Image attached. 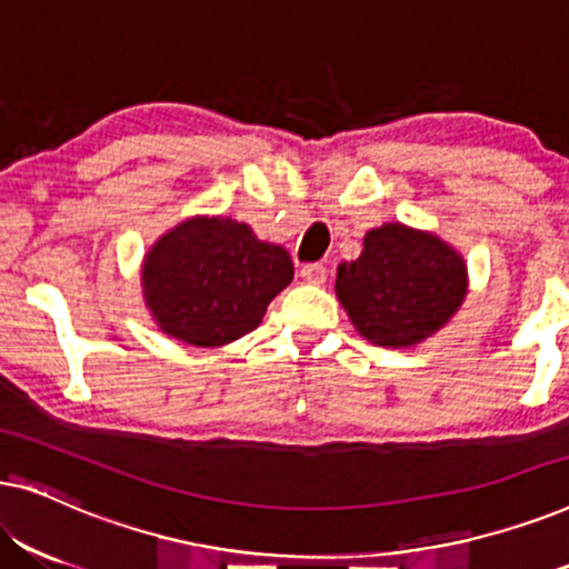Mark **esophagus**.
Masks as SVG:
<instances>
[{
  "instance_id": "1",
  "label": "esophagus",
  "mask_w": 569,
  "mask_h": 569,
  "mask_svg": "<svg viewBox=\"0 0 569 569\" xmlns=\"http://www.w3.org/2000/svg\"><path fill=\"white\" fill-rule=\"evenodd\" d=\"M300 277L306 279L308 284L321 287L326 282V267H321V263H306V267L300 269Z\"/></svg>"
}]
</instances>
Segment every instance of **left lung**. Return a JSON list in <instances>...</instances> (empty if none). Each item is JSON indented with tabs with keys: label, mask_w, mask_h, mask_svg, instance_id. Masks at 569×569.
I'll use <instances>...</instances> for the list:
<instances>
[{
	"label": "left lung",
	"mask_w": 569,
	"mask_h": 569,
	"mask_svg": "<svg viewBox=\"0 0 569 569\" xmlns=\"http://www.w3.org/2000/svg\"><path fill=\"white\" fill-rule=\"evenodd\" d=\"M469 269L435 232L386 222L365 232L360 259L339 263L337 298L370 345L403 349L438 333L463 306Z\"/></svg>",
	"instance_id": "left-lung-1"
}]
</instances>
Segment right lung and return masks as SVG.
Returning a JSON list of instances; mask_svg holds the SVG:
<instances>
[{
    "label": "right lung",
    "mask_w": 569,
    "mask_h": 569,
    "mask_svg": "<svg viewBox=\"0 0 569 569\" xmlns=\"http://www.w3.org/2000/svg\"><path fill=\"white\" fill-rule=\"evenodd\" d=\"M292 277L282 246L259 240L246 222L197 214L144 253L142 295L152 321L170 339L224 347L261 323Z\"/></svg>",
    "instance_id": "add662e5"
}]
</instances>
